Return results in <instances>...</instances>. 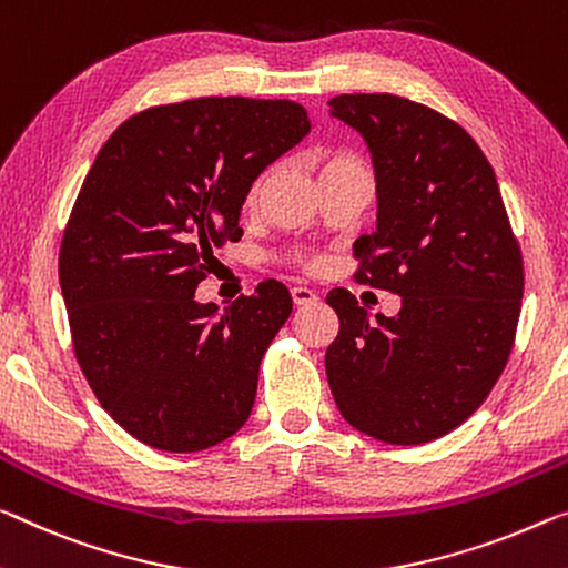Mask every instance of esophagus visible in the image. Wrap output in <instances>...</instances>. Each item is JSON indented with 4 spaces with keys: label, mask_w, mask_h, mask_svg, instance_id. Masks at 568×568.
<instances>
[{
    "label": "esophagus",
    "mask_w": 568,
    "mask_h": 568,
    "mask_svg": "<svg viewBox=\"0 0 568 568\" xmlns=\"http://www.w3.org/2000/svg\"><path fill=\"white\" fill-rule=\"evenodd\" d=\"M292 300L296 307H307V304L317 302V294L307 290V286H292Z\"/></svg>",
    "instance_id": "34e87169"
}]
</instances>
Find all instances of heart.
Wrapping results in <instances>:
<instances>
[{"mask_svg": "<svg viewBox=\"0 0 568 568\" xmlns=\"http://www.w3.org/2000/svg\"><path fill=\"white\" fill-rule=\"evenodd\" d=\"M365 164L361 162V156H355L351 152H339V150H329L325 154H320V178H325L329 172H339V170H361ZM264 182H266V172L258 174V178L251 182L246 197H243V205H246V211H254L261 200V190H264ZM292 261H296L302 268H307V272H314V268L320 266V256L307 254V251H296L292 254Z\"/></svg>", "mask_w": 568, "mask_h": 568, "instance_id": "b5f03b06", "label": "heart"}]
</instances>
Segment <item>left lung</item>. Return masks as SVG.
<instances>
[{
    "label": "left lung",
    "instance_id": "left-lung-1",
    "mask_svg": "<svg viewBox=\"0 0 568 568\" xmlns=\"http://www.w3.org/2000/svg\"><path fill=\"white\" fill-rule=\"evenodd\" d=\"M329 113L361 132L378 180V229L353 243L355 282L400 296L396 317L333 290L325 353L335 404L357 432L424 444L473 416L508 363L523 256L495 172L457 121L394 93H343Z\"/></svg>",
    "mask_w": 568,
    "mask_h": 568
}]
</instances>
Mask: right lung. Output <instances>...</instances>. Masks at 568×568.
Instances as JSON below:
<instances>
[{
  "label": "right lung",
  "mask_w": 568,
  "mask_h": 568,
  "mask_svg": "<svg viewBox=\"0 0 568 568\" xmlns=\"http://www.w3.org/2000/svg\"><path fill=\"white\" fill-rule=\"evenodd\" d=\"M307 132L294 101L211 95L139 111L101 146L58 274L75 361L134 439L200 452L246 424L290 290L266 278L221 314L195 290L213 248L241 241L251 182Z\"/></svg>",
  "instance_id": "1"
}]
</instances>
